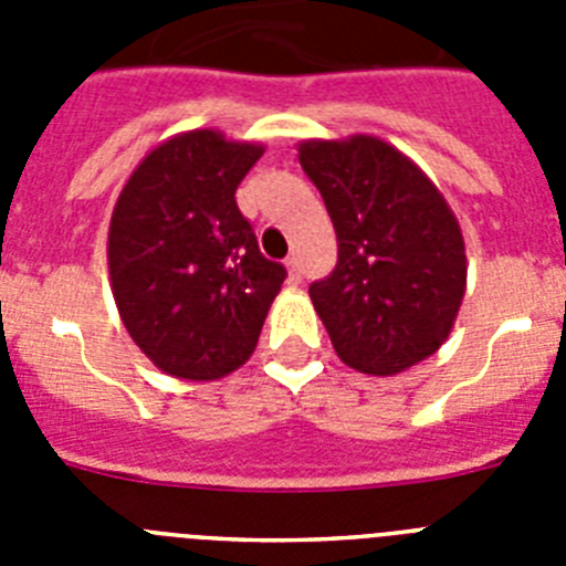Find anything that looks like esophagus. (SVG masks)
<instances>
[{
    "mask_svg": "<svg viewBox=\"0 0 566 566\" xmlns=\"http://www.w3.org/2000/svg\"><path fill=\"white\" fill-rule=\"evenodd\" d=\"M286 272H289V280H292V283H300V277H303V272H300L297 258H289V260H286Z\"/></svg>",
    "mask_w": 566,
    "mask_h": 566,
    "instance_id": "obj_1",
    "label": "esophagus"
}]
</instances>
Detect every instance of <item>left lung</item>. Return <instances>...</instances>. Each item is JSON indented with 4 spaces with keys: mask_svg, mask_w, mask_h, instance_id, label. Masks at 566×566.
<instances>
[{
    "mask_svg": "<svg viewBox=\"0 0 566 566\" xmlns=\"http://www.w3.org/2000/svg\"><path fill=\"white\" fill-rule=\"evenodd\" d=\"M300 167L337 232V266L308 286L334 352L394 377L439 352L468 286L457 214L437 184L377 135L300 142Z\"/></svg>",
    "mask_w": 566,
    "mask_h": 566,
    "instance_id": "8db88e82",
    "label": "left lung"
}]
</instances>
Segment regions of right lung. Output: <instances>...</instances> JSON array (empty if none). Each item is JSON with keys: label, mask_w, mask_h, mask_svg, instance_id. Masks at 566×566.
<instances>
[{"label": "right lung", "mask_w": 566, "mask_h": 566, "mask_svg": "<svg viewBox=\"0 0 566 566\" xmlns=\"http://www.w3.org/2000/svg\"><path fill=\"white\" fill-rule=\"evenodd\" d=\"M263 144L189 129L149 149L107 234L115 306L155 368L209 382L252 357L286 269L260 254L234 189Z\"/></svg>", "instance_id": "add662e5"}]
</instances>
